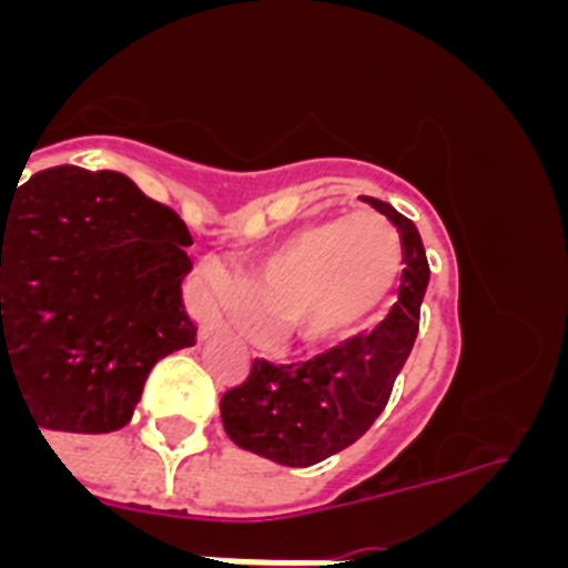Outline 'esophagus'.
<instances>
[{"label":"esophagus","mask_w":568,"mask_h":568,"mask_svg":"<svg viewBox=\"0 0 568 568\" xmlns=\"http://www.w3.org/2000/svg\"><path fill=\"white\" fill-rule=\"evenodd\" d=\"M219 327V321H204V327H202V335H210L213 329Z\"/></svg>","instance_id":"1"}]
</instances>
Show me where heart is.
<instances>
[{"mask_svg": "<svg viewBox=\"0 0 568 568\" xmlns=\"http://www.w3.org/2000/svg\"><path fill=\"white\" fill-rule=\"evenodd\" d=\"M400 239L378 213L315 219L287 233L235 281L222 264L202 270L207 304L253 333L281 329L304 346L353 335L381 310L400 275Z\"/></svg>", "mask_w": 568, "mask_h": 568, "instance_id": "b5f03b06", "label": "heart"}]
</instances>
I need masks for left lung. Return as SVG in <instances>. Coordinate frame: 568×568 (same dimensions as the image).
Returning a JSON list of instances; mask_svg holds the SVG:
<instances>
[{
    "label": "left lung",
    "mask_w": 568,
    "mask_h": 568,
    "mask_svg": "<svg viewBox=\"0 0 568 568\" xmlns=\"http://www.w3.org/2000/svg\"><path fill=\"white\" fill-rule=\"evenodd\" d=\"M398 227L404 247L398 301L369 333L295 364L255 358L250 375L222 395V424L235 446L284 466H313L341 453L384 413L418 335L429 284L424 241L406 215L366 199Z\"/></svg>",
    "instance_id": "8db88e82"
}]
</instances>
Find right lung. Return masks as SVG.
<instances>
[{
  "label": "right lung",
  "instance_id": "1",
  "mask_svg": "<svg viewBox=\"0 0 568 568\" xmlns=\"http://www.w3.org/2000/svg\"><path fill=\"white\" fill-rule=\"evenodd\" d=\"M190 244L110 170L62 164L0 193V389L13 381L42 429H122L155 361L195 341Z\"/></svg>",
  "mask_w": 568,
  "mask_h": 568
}]
</instances>
